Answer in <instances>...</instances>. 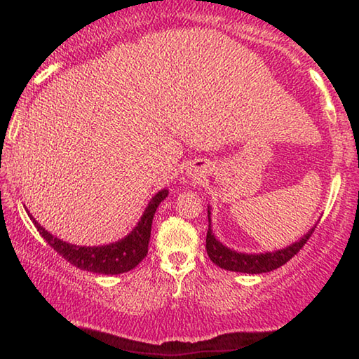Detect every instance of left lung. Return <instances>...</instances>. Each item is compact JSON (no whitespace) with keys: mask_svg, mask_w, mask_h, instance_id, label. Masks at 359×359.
Here are the masks:
<instances>
[{"mask_svg":"<svg viewBox=\"0 0 359 359\" xmlns=\"http://www.w3.org/2000/svg\"><path fill=\"white\" fill-rule=\"evenodd\" d=\"M208 217H209V229L208 238H205V250H208L209 258L212 263L220 266L222 269L233 271V272H244V274H263V272H271L277 269V267L283 266L287 261H290L294 255L301 250L304 244L311 238L313 229L317 228L315 224L311 228L309 233H306L302 238L285 248L276 252H264V253H242L236 252L233 248L223 245L220 241L215 238L212 233L210 226V208H208Z\"/></svg>","mask_w":359,"mask_h":359,"instance_id":"8db88e82","label":"left lung"}]
</instances>
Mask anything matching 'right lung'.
Returning a JSON list of instances; mask_svg holds the SVG:
<instances>
[{
  "instance_id": "1",
  "label": "right lung",
  "mask_w": 359,
  "mask_h": 359,
  "mask_svg": "<svg viewBox=\"0 0 359 359\" xmlns=\"http://www.w3.org/2000/svg\"><path fill=\"white\" fill-rule=\"evenodd\" d=\"M168 190H160L154 198L150 199L147 208H145L141 220L137 222L135 229L130 234H126L123 239H118L112 242V244L106 245H74L69 242H65L62 239L55 238V236L48 233L46 228L36 222V218L27 210L28 217L32 218L36 229L39 234L46 239V242L50 245L53 250L62 255V257L69 261L72 266L79 267V269L95 272V274H106V276H115L128 272L141 263V261L147 257L149 252V241H150V231H151V220L156 212V208L160 205L163 199H166Z\"/></svg>"
}]
</instances>
